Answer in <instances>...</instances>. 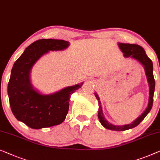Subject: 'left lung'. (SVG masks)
<instances>
[{"label": "left lung", "instance_id": "1", "mask_svg": "<svg viewBox=\"0 0 160 160\" xmlns=\"http://www.w3.org/2000/svg\"><path fill=\"white\" fill-rule=\"evenodd\" d=\"M118 46L121 51L123 52L124 56L126 58L131 57L132 58L136 59V61L140 62L143 65L144 68L146 76H147L148 83L149 86V102H148V106L146 108L142 115L136 119L132 123L124 125V126H115L110 122H109L105 118L103 112H102V108L101 106V102L99 100V98L97 93H95V97H97V100L99 102V110H98V118L100 121L101 124L105 127V128L109 129L112 131H122L128 130V129L133 128L134 127L137 126L142 120L144 119V118L147 116L148 113L150 112L151 109L153 105L154 100V92L155 88V81L153 75V63L152 61L149 58L147 54L143 50L142 47L140 45H135V44H128V43H118Z\"/></svg>", "mask_w": 160, "mask_h": 160}]
</instances>
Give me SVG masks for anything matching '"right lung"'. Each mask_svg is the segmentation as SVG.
Listing matches in <instances>:
<instances>
[{"instance_id": "1", "label": "right lung", "mask_w": 160, "mask_h": 160, "mask_svg": "<svg viewBox=\"0 0 160 160\" xmlns=\"http://www.w3.org/2000/svg\"><path fill=\"white\" fill-rule=\"evenodd\" d=\"M68 46V42L62 40H37L25 49L13 64L8 84L9 102L16 118L29 128L40 129L63 122L68 114L71 95L83 84L43 94L34 89L30 82L32 66L44 54L63 50Z\"/></svg>"}]
</instances>
